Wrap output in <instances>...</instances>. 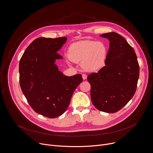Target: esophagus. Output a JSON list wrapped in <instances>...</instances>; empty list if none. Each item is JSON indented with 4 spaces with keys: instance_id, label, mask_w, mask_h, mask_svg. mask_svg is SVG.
Segmentation results:
<instances>
[{
    "instance_id": "34e87169",
    "label": "esophagus",
    "mask_w": 153,
    "mask_h": 153,
    "mask_svg": "<svg viewBox=\"0 0 153 153\" xmlns=\"http://www.w3.org/2000/svg\"><path fill=\"white\" fill-rule=\"evenodd\" d=\"M86 77H87L86 74H82V78H83V80H85V79H86Z\"/></svg>"
}]
</instances>
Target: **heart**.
Instances as JSON below:
<instances>
[{
    "mask_svg": "<svg viewBox=\"0 0 153 153\" xmlns=\"http://www.w3.org/2000/svg\"><path fill=\"white\" fill-rule=\"evenodd\" d=\"M68 57L74 62H82V67L86 70L96 71L103 66L106 57V48L100 42H77L69 48Z\"/></svg>",
    "mask_w": 153,
    "mask_h": 153,
    "instance_id": "1",
    "label": "heart"
}]
</instances>
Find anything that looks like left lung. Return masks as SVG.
Segmentation results:
<instances>
[{
    "instance_id": "obj_1",
    "label": "left lung",
    "mask_w": 153,
    "mask_h": 153,
    "mask_svg": "<svg viewBox=\"0 0 153 153\" xmlns=\"http://www.w3.org/2000/svg\"><path fill=\"white\" fill-rule=\"evenodd\" d=\"M110 40L105 66L87 79L91 85V99L99 111L116 113L134 95L139 77V65L133 48L120 34L105 33Z\"/></svg>"
}]
</instances>
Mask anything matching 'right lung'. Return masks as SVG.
<instances>
[{
	"label": "right lung",
	"mask_w": 153,
	"mask_h": 153,
	"mask_svg": "<svg viewBox=\"0 0 153 153\" xmlns=\"http://www.w3.org/2000/svg\"><path fill=\"white\" fill-rule=\"evenodd\" d=\"M66 37H39L27 48L19 62V82L22 93L33 110L45 117L62 115L70 105L72 95L82 82L79 74L68 77L58 70L57 52Z\"/></svg>",
	"instance_id": "obj_1"
}]
</instances>
